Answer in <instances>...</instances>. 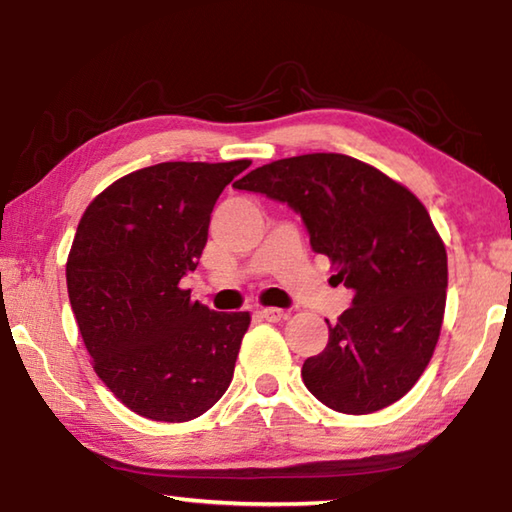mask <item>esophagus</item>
Wrapping results in <instances>:
<instances>
[{
    "label": "esophagus",
    "instance_id": "esophagus-1",
    "mask_svg": "<svg viewBox=\"0 0 512 512\" xmlns=\"http://www.w3.org/2000/svg\"><path fill=\"white\" fill-rule=\"evenodd\" d=\"M259 316L266 318L268 323H277V320H282V318L287 316V314H284V309H277V307H264L262 311H259Z\"/></svg>",
    "mask_w": 512,
    "mask_h": 512
}]
</instances>
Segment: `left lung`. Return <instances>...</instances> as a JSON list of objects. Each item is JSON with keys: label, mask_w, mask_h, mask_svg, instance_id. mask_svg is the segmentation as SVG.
<instances>
[{"label": "left lung", "mask_w": 512, "mask_h": 512, "mask_svg": "<svg viewBox=\"0 0 512 512\" xmlns=\"http://www.w3.org/2000/svg\"><path fill=\"white\" fill-rule=\"evenodd\" d=\"M237 189L300 212L311 248L352 289L325 350L302 381L329 409L366 415L415 386L436 350L447 300V250L427 207L402 183L341 153H307L246 173Z\"/></svg>", "instance_id": "left-lung-1"}]
</instances>
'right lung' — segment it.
Masks as SVG:
<instances>
[{
    "mask_svg": "<svg viewBox=\"0 0 512 512\" xmlns=\"http://www.w3.org/2000/svg\"><path fill=\"white\" fill-rule=\"evenodd\" d=\"M250 167L160 162L85 207L67 255V293L92 368L155 422H187L228 391L250 314H219L180 280L198 266L225 185Z\"/></svg>",
    "mask_w": 512,
    "mask_h": 512,
    "instance_id": "right-lung-1",
    "label": "right lung"
}]
</instances>
